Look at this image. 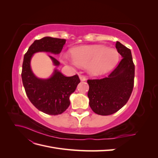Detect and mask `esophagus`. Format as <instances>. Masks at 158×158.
I'll return each instance as SVG.
<instances>
[{
  "label": "esophagus",
  "mask_w": 158,
  "mask_h": 158,
  "mask_svg": "<svg viewBox=\"0 0 158 158\" xmlns=\"http://www.w3.org/2000/svg\"><path fill=\"white\" fill-rule=\"evenodd\" d=\"M79 78H80L81 81H85V80H86V78H85V76H83V75H80L79 76Z\"/></svg>",
  "instance_id": "esophagus-1"
}]
</instances>
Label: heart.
I'll list each match as a JSON object with an SVG mask.
<instances>
[{"label":"heart","mask_w":158,"mask_h":158,"mask_svg":"<svg viewBox=\"0 0 158 158\" xmlns=\"http://www.w3.org/2000/svg\"><path fill=\"white\" fill-rule=\"evenodd\" d=\"M63 59L82 67L94 76L106 74L118 60V52L104 45H88L73 49L72 55L64 53Z\"/></svg>","instance_id":"heart-1"}]
</instances>
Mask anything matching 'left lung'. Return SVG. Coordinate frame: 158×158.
<instances>
[{"instance_id": "8db88e82", "label": "left lung", "mask_w": 158, "mask_h": 158, "mask_svg": "<svg viewBox=\"0 0 158 158\" xmlns=\"http://www.w3.org/2000/svg\"><path fill=\"white\" fill-rule=\"evenodd\" d=\"M122 60L107 77L88 80L89 106L100 115H109L121 109L130 98L134 86L135 64L131 49L117 41Z\"/></svg>"}]
</instances>
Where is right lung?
<instances>
[{
	"label": "right lung",
	"mask_w": 158,
	"mask_h": 158,
	"mask_svg": "<svg viewBox=\"0 0 158 158\" xmlns=\"http://www.w3.org/2000/svg\"><path fill=\"white\" fill-rule=\"evenodd\" d=\"M65 43L64 39L45 37L34 41L23 57L22 79L27 96L38 110L51 115L63 113L69 107V98L80 80L78 75L66 77L56 69L49 78H39L33 74L30 62L33 55L38 52L59 54ZM49 56L53 65H60L55 57Z\"/></svg>",
	"instance_id": "1"
}]
</instances>
